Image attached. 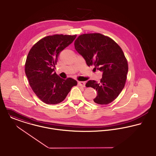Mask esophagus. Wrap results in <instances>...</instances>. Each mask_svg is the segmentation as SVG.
I'll return each instance as SVG.
<instances>
[{
    "instance_id": "34e87169",
    "label": "esophagus",
    "mask_w": 156,
    "mask_h": 156,
    "mask_svg": "<svg viewBox=\"0 0 156 156\" xmlns=\"http://www.w3.org/2000/svg\"><path fill=\"white\" fill-rule=\"evenodd\" d=\"M78 84H79V86H80L81 87H85L86 82H84V81H78Z\"/></svg>"
}]
</instances>
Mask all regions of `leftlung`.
Returning <instances> with one entry per match:
<instances>
[{"instance_id": "8db88e82", "label": "left lung", "mask_w": 156, "mask_h": 156, "mask_svg": "<svg viewBox=\"0 0 156 156\" xmlns=\"http://www.w3.org/2000/svg\"><path fill=\"white\" fill-rule=\"evenodd\" d=\"M74 44L88 66H94L103 72L100 83L89 80L86 84L97 92L94 101L99 105L111 103L121 93L126 80L128 65L123 50L111 38L100 33L81 34Z\"/></svg>"}]
</instances>
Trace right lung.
Wrapping results in <instances>:
<instances>
[{"mask_svg":"<svg viewBox=\"0 0 156 156\" xmlns=\"http://www.w3.org/2000/svg\"><path fill=\"white\" fill-rule=\"evenodd\" d=\"M76 35L55 34L45 37L35 44L27 57L25 72L37 97L48 105L62 102L76 80L60 78L55 72L60 53L73 42Z\"/></svg>","mask_w":156,"mask_h":156,"instance_id":"add662e5","label":"right lung"}]
</instances>
